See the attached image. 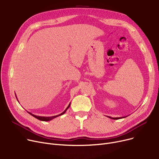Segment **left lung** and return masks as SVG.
Wrapping results in <instances>:
<instances>
[{
	"mask_svg": "<svg viewBox=\"0 0 159 159\" xmlns=\"http://www.w3.org/2000/svg\"><path fill=\"white\" fill-rule=\"evenodd\" d=\"M107 117H109L110 119H113V120H117V119H122V118H125V117H126L127 116H123V117H111V116H107Z\"/></svg>",
	"mask_w": 159,
	"mask_h": 159,
	"instance_id": "left-lung-1",
	"label": "left lung"
}]
</instances>
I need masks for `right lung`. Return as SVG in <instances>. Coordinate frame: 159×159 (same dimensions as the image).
Listing matches in <instances>:
<instances>
[{
    "label": "right lung",
    "instance_id": "1",
    "mask_svg": "<svg viewBox=\"0 0 159 159\" xmlns=\"http://www.w3.org/2000/svg\"><path fill=\"white\" fill-rule=\"evenodd\" d=\"M16 99H17V98H16ZM17 101H18V100H17ZM18 102H19V101H18ZM70 103L69 104L68 106L66 107V109L62 113H61V114L58 115H55V116H37V115H35L32 114V113H30V112H28H28L31 115H32L33 116H34L35 118H36V119H39V120H42V121H49V120H52V119H53L57 117V116H61V115L64 114V113H66V111H67V110H68V108L70 107Z\"/></svg>",
    "mask_w": 159,
    "mask_h": 159
}]
</instances>
